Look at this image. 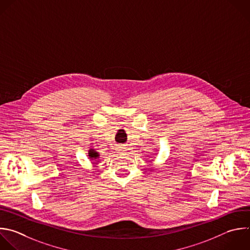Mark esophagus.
<instances>
[{"label":"esophagus","instance_id":"34e87169","mask_svg":"<svg viewBox=\"0 0 250 250\" xmlns=\"http://www.w3.org/2000/svg\"><path fill=\"white\" fill-rule=\"evenodd\" d=\"M125 151H126L125 147H124V146H119V147H118V152H119V153H125Z\"/></svg>","mask_w":250,"mask_h":250}]
</instances>
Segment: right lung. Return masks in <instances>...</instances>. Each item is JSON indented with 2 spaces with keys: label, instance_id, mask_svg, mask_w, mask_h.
<instances>
[{
  "label": "right lung",
  "instance_id": "right-lung-1",
  "mask_svg": "<svg viewBox=\"0 0 250 250\" xmlns=\"http://www.w3.org/2000/svg\"><path fill=\"white\" fill-rule=\"evenodd\" d=\"M90 158H94V159H96V158H98V156H99V154L94 150V149H90L89 150V155H88Z\"/></svg>",
  "mask_w": 250,
  "mask_h": 250
}]
</instances>
